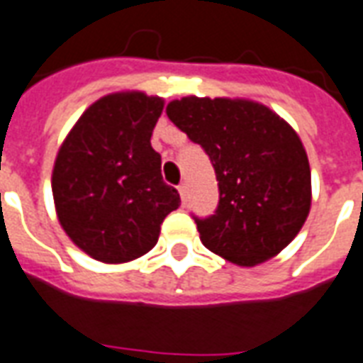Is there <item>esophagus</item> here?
<instances>
[{
	"mask_svg": "<svg viewBox=\"0 0 363 363\" xmlns=\"http://www.w3.org/2000/svg\"><path fill=\"white\" fill-rule=\"evenodd\" d=\"M178 191H179V197H182V203H187V197H189V189H187V184H182L178 187Z\"/></svg>",
	"mask_w": 363,
	"mask_h": 363,
	"instance_id": "obj_1",
	"label": "esophagus"
}]
</instances>
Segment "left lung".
I'll return each mask as SVG.
<instances>
[{
  "label": "left lung",
  "instance_id": "8db88e82",
  "mask_svg": "<svg viewBox=\"0 0 363 363\" xmlns=\"http://www.w3.org/2000/svg\"><path fill=\"white\" fill-rule=\"evenodd\" d=\"M166 113L216 172L218 208L195 218L203 245L238 267L279 255L311 208L309 160L292 125L247 98L184 96Z\"/></svg>",
  "mask_w": 363,
  "mask_h": 363
}]
</instances>
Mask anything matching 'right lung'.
Wrapping results in <instances>:
<instances>
[{
    "instance_id": "1",
    "label": "right lung",
    "mask_w": 363,
    "mask_h": 363,
    "mask_svg": "<svg viewBox=\"0 0 363 363\" xmlns=\"http://www.w3.org/2000/svg\"><path fill=\"white\" fill-rule=\"evenodd\" d=\"M164 98L121 91L98 98L57 150L52 193L63 232L89 257L120 265L149 253L179 207L150 147Z\"/></svg>"
}]
</instances>
